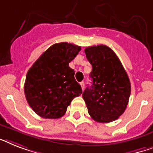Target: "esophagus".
I'll use <instances>...</instances> for the list:
<instances>
[{
  "instance_id": "esophagus-1",
  "label": "esophagus",
  "mask_w": 153,
  "mask_h": 153,
  "mask_svg": "<svg viewBox=\"0 0 153 153\" xmlns=\"http://www.w3.org/2000/svg\"><path fill=\"white\" fill-rule=\"evenodd\" d=\"M80 85L81 87H82V89H84V85H85V83H84V82H80Z\"/></svg>"
}]
</instances>
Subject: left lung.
Returning a JSON list of instances; mask_svg holds the SVG:
<instances>
[{
	"label": "left lung",
	"instance_id": "obj_1",
	"mask_svg": "<svg viewBox=\"0 0 153 153\" xmlns=\"http://www.w3.org/2000/svg\"><path fill=\"white\" fill-rule=\"evenodd\" d=\"M86 58L92 65L93 80L82 97L91 118L98 123L119 119L128 105L131 92L129 77L114 51L99 45L85 48Z\"/></svg>",
	"mask_w": 153,
	"mask_h": 153
}]
</instances>
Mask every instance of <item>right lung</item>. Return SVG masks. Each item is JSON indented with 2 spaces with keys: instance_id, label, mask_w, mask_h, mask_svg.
Here are the masks:
<instances>
[{
  "instance_id": "1",
  "label": "right lung",
  "mask_w": 153,
  "mask_h": 153,
  "mask_svg": "<svg viewBox=\"0 0 153 153\" xmlns=\"http://www.w3.org/2000/svg\"><path fill=\"white\" fill-rule=\"evenodd\" d=\"M80 50V46L68 42L54 44L28 71L25 96L33 111L41 117H62L71 100L82 93L74 79V71L69 67Z\"/></svg>"
}]
</instances>
